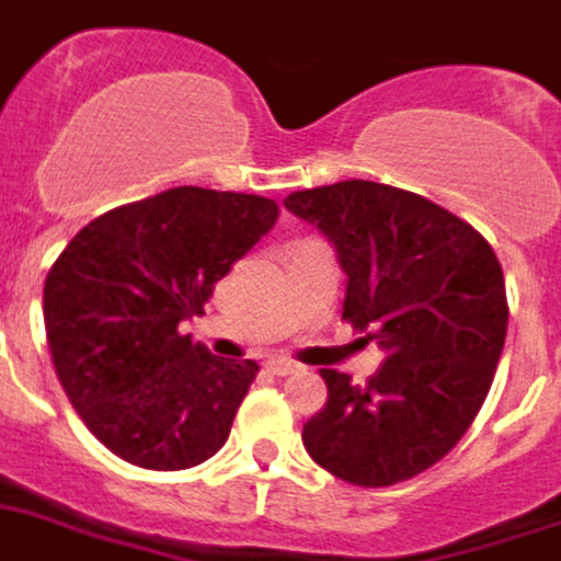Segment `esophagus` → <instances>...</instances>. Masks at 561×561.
<instances>
[{
    "label": "esophagus",
    "instance_id": "1",
    "mask_svg": "<svg viewBox=\"0 0 561 561\" xmlns=\"http://www.w3.org/2000/svg\"><path fill=\"white\" fill-rule=\"evenodd\" d=\"M266 368H270L275 376H291V374H297V370H300V365H297V362H291V359H270V362H266Z\"/></svg>",
    "mask_w": 561,
    "mask_h": 561
}]
</instances>
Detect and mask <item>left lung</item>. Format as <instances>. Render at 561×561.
<instances>
[{
    "instance_id": "1",
    "label": "left lung",
    "mask_w": 561,
    "mask_h": 561,
    "mask_svg": "<svg viewBox=\"0 0 561 561\" xmlns=\"http://www.w3.org/2000/svg\"><path fill=\"white\" fill-rule=\"evenodd\" d=\"M284 205L334 241L348 275L342 320L385 351L362 388L320 370L329 401L304 447L365 489L415 478L463 438L492 388L508 329L497 255L469 221L379 182L309 187Z\"/></svg>"
}]
</instances>
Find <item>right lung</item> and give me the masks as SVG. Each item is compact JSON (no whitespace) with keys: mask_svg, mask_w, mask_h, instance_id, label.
Wrapping results in <instances>:
<instances>
[{"mask_svg":"<svg viewBox=\"0 0 561 561\" xmlns=\"http://www.w3.org/2000/svg\"><path fill=\"white\" fill-rule=\"evenodd\" d=\"M277 213L252 193L171 187L89 221L49 266L53 365L108 453L176 472L225 447L257 365L213 356L180 323L205 314L216 284Z\"/></svg>","mask_w":561,"mask_h":561,"instance_id":"obj_1","label":"right lung"}]
</instances>
